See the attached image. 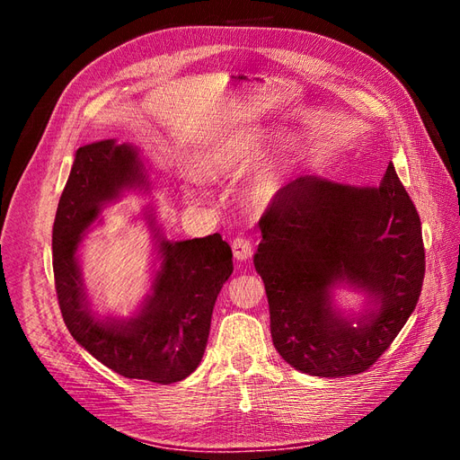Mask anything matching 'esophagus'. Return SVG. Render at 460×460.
Masks as SVG:
<instances>
[{"mask_svg":"<svg viewBox=\"0 0 460 460\" xmlns=\"http://www.w3.org/2000/svg\"><path fill=\"white\" fill-rule=\"evenodd\" d=\"M252 252H254V244H252V241L246 239V236H236L233 241V256L236 260H248L252 256Z\"/></svg>","mask_w":460,"mask_h":460,"instance_id":"1","label":"esophagus"}]
</instances>
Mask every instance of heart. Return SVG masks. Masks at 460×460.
I'll use <instances>...</instances> for the list:
<instances>
[{"label": "heart", "mask_w": 460, "mask_h": 460, "mask_svg": "<svg viewBox=\"0 0 460 460\" xmlns=\"http://www.w3.org/2000/svg\"><path fill=\"white\" fill-rule=\"evenodd\" d=\"M268 146V133L244 131L214 143L202 158V172L210 177H233L258 160ZM304 153L300 139L290 137L265 156L248 180V199L265 206L277 199Z\"/></svg>", "instance_id": "obj_1"}]
</instances>
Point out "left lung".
<instances>
[{
	"instance_id": "1",
	"label": "left lung",
	"mask_w": 460,
	"mask_h": 460,
	"mask_svg": "<svg viewBox=\"0 0 460 460\" xmlns=\"http://www.w3.org/2000/svg\"><path fill=\"white\" fill-rule=\"evenodd\" d=\"M254 268L270 302L277 351L305 375H359L390 348L417 307L424 243L417 208L394 164L378 187L300 175L260 219ZM340 282L363 289L373 308L355 320L332 307Z\"/></svg>"
}]
</instances>
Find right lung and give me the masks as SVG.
I'll return each instance as SVG.
<instances>
[{
  "mask_svg": "<svg viewBox=\"0 0 460 460\" xmlns=\"http://www.w3.org/2000/svg\"><path fill=\"white\" fill-rule=\"evenodd\" d=\"M146 185L131 145L105 139L80 146L53 224L55 290L68 332L97 361L126 378L172 384L187 378L202 359L214 304L233 273L231 246L219 233L180 243L156 233L160 268L153 294L128 321L93 315L76 258L102 206L126 189Z\"/></svg>",
  "mask_w": 460,
  "mask_h": 460,
  "instance_id": "1",
  "label": "right lung"
}]
</instances>
